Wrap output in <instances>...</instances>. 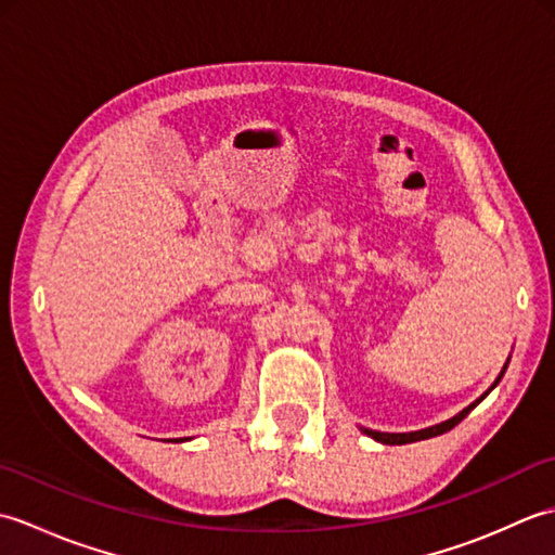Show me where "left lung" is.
Masks as SVG:
<instances>
[{"instance_id":"obj_1","label":"left lung","mask_w":555,"mask_h":555,"mask_svg":"<svg viewBox=\"0 0 555 555\" xmlns=\"http://www.w3.org/2000/svg\"><path fill=\"white\" fill-rule=\"evenodd\" d=\"M508 362H511V358H508ZM508 362L503 364V370H501V374L496 376V382L491 384V388L487 393H481L475 403H469L465 410H460L455 417H451V420H446V422H441V424H434V427H427V429H420V431H400V434H393V431H374V429H364V427H360V431L362 434H367V436H372L374 441H379V443H386V446H403V443H415V441H424V439H431V436H439V434H446V431H451L457 422H463L467 415H469V410H475L481 400H485L493 388H496V384L503 379V374H505V370H508Z\"/></svg>"}]
</instances>
